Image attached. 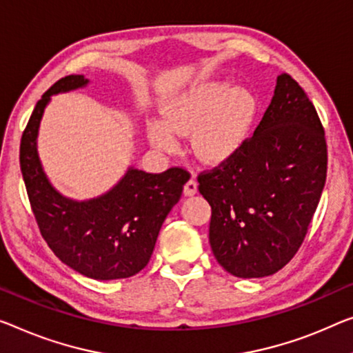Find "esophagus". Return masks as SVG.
I'll return each instance as SVG.
<instances>
[{
    "instance_id": "34e87169",
    "label": "esophagus",
    "mask_w": 353,
    "mask_h": 353,
    "mask_svg": "<svg viewBox=\"0 0 353 353\" xmlns=\"http://www.w3.org/2000/svg\"><path fill=\"white\" fill-rule=\"evenodd\" d=\"M196 192H198V182L192 177L190 181L183 185V194H185V196H193Z\"/></svg>"
}]
</instances>
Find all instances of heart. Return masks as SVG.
I'll return each instance as SVG.
<instances>
[{
	"label": "heart",
	"mask_w": 353,
	"mask_h": 353,
	"mask_svg": "<svg viewBox=\"0 0 353 353\" xmlns=\"http://www.w3.org/2000/svg\"><path fill=\"white\" fill-rule=\"evenodd\" d=\"M256 115V99L245 88L225 81L196 83L163 106L165 122H152V143L161 149L177 144L176 133H192L193 149L203 160H227L244 144Z\"/></svg>",
	"instance_id": "1"
}]
</instances>
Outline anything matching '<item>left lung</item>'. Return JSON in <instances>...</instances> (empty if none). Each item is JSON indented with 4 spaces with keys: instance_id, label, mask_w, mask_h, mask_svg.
<instances>
[{
    "instance_id": "8db88e82",
    "label": "left lung",
    "mask_w": 353,
    "mask_h": 353,
    "mask_svg": "<svg viewBox=\"0 0 353 353\" xmlns=\"http://www.w3.org/2000/svg\"><path fill=\"white\" fill-rule=\"evenodd\" d=\"M325 130L307 93L282 72L261 122L239 150L198 174L210 204L209 243L236 277H265L299 250L327 181Z\"/></svg>"
}]
</instances>
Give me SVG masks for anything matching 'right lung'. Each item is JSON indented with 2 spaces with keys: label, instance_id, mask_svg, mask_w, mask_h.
I'll return each mask as SVG.
<instances>
[{
  "label": "right lung",
  "instance_id": "obj_1",
  "mask_svg": "<svg viewBox=\"0 0 353 353\" xmlns=\"http://www.w3.org/2000/svg\"><path fill=\"white\" fill-rule=\"evenodd\" d=\"M87 82L83 76H66L42 94L20 141V171L36 223L50 250L87 277L126 279L149 263L161 225L190 174L181 166L160 174L130 170L109 193L85 203L57 193L42 172L36 150L39 122L52 94Z\"/></svg>",
  "mask_w": 353,
  "mask_h": 353
}]
</instances>
